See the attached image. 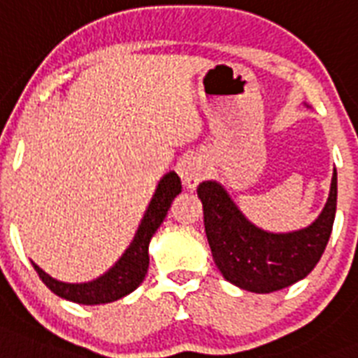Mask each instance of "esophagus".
<instances>
[{
  "mask_svg": "<svg viewBox=\"0 0 358 358\" xmlns=\"http://www.w3.org/2000/svg\"><path fill=\"white\" fill-rule=\"evenodd\" d=\"M180 176H182V182L185 184V187H196V184L204 178V167L201 165V162L196 159H187V162L182 163L180 167Z\"/></svg>",
  "mask_w": 358,
  "mask_h": 358,
  "instance_id": "esophagus-1",
  "label": "esophagus"
}]
</instances>
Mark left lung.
Wrapping results in <instances>:
<instances>
[{
    "mask_svg": "<svg viewBox=\"0 0 358 358\" xmlns=\"http://www.w3.org/2000/svg\"><path fill=\"white\" fill-rule=\"evenodd\" d=\"M196 193L202 202L208 243L219 271L229 282L256 294H271L305 278L320 262L333 232L336 171L320 217L308 229L289 234L256 229L217 182H202Z\"/></svg>",
    "mask_w": 358,
    "mask_h": 358,
    "instance_id": "left-lung-1",
    "label": "left lung"
}]
</instances>
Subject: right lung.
Returning a JSON list of instances; mask_svg holds the SVG:
<instances>
[{
	"instance_id": "right-lung-1",
	"label": "right lung",
	"mask_w": 358,
	"mask_h": 358,
	"mask_svg": "<svg viewBox=\"0 0 358 358\" xmlns=\"http://www.w3.org/2000/svg\"><path fill=\"white\" fill-rule=\"evenodd\" d=\"M180 191H182V182L176 173L165 174L159 180L156 193L152 196L134 241L129 243L122 258L96 280L83 284L59 282L33 264L35 271L53 294L63 299L80 303V305H103V303H111L128 295L143 282L148 271V243L152 236L156 234V230L159 229V224L163 223L174 196L178 195Z\"/></svg>"
}]
</instances>
